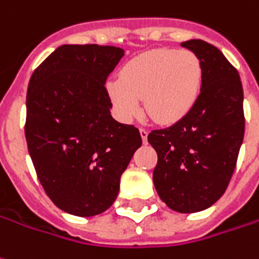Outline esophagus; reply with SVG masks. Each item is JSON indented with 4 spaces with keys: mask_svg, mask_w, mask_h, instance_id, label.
<instances>
[{
    "mask_svg": "<svg viewBox=\"0 0 259 259\" xmlns=\"http://www.w3.org/2000/svg\"><path fill=\"white\" fill-rule=\"evenodd\" d=\"M140 136H142V140H143V143H147V135H149V132L144 129V127H140Z\"/></svg>",
    "mask_w": 259,
    "mask_h": 259,
    "instance_id": "34e87169",
    "label": "esophagus"
}]
</instances>
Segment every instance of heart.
<instances>
[{
	"mask_svg": "<svg viewBox=\"0 0 259 259\" xmlns=\"http://www.w3.org/2000/svg\"><path fill=\"white\" fill-rule=\"evenodd\" d=\"M203 86V65L191 51L157 49L124 63L119 80L107 82V93L123 117H132L143 99L154 122L181 120L194 107Z\"/></svg>",
	"mask_w": 259,
	"mask_h": 259,
	"instance_id": "1",
	"label": "heart"
}]
</instances>
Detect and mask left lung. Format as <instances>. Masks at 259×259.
<instances>
[{
	"label": "left lung",
	"instance_id": "8db88e82",
	"mask_svg": "<svg viewBox=\"0 0 259 259\" xmlns=\"http://www.w3.org/2000/svg\"><path fill=\"white\" fill-rule=\"evenodd\" d=\"M203 65V86L187 116L166 129L152 130L157 153L153 183L177 212L211 207L226 193L244 139V93L240 75L223 52L201 39L181 42Z\"/></svg>",
	"mask_w": 259,
	"mask_h": 259
}]
</instances>
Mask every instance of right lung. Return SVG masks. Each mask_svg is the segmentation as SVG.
<instances>
[{"instance_id": "1", "label": "right lung", "mask_w": 259, "mask_h": 259, "mask_svg": "<svg viewBox=\"0 0 259 259\" xmlns=\"http://www.w3.org/2000/svg\"><path fill=\"white\" fill-rule=\"evenodd\" d=\"M123 49L62 45L33 70L25 137L38 180L58 208L92 217L115 203L122 173L142 146L116 122L105 83Z\"/></svg>"}]
</instances>
